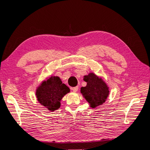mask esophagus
I'll list each match as a JSON object with an SVG mask.
<instances>
[{
  "label": "esophagus",
  "mask_w": 150,
  "mask_h": 150,
  "mask_svg": "<svg viewBox=\"0 0 150 150\" xmlns=\"http://www.w3.org/2000/svg\"><path fill=\"white\" fill-rule=\"evenodd\" d=\"M78 88H79V87H78V86H76V87H74V88H72V91H73V92L76 93V92H77V91H78Z\"/></svg>",
  "instance_id": "34e87169"
}]
</instances>
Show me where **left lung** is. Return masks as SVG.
Wrapping results in <instances>:
<instances>
[{"instance_id": "1", "label": "left lung", "mask_w": 150, "mask_h": 150, "mask_svg": "<svg viewBox=\"0 0 150 150\" xmlns=\"http://www.w3.org/2000/svg\"><path fill=\"white\" fill-rule=\"evenodd\" d=\"M84 81L87 83L85 87L81 88V93L87 101L90 107L95 108L105 103L110 91L106 83L93 72L84 76Z\"/></svg>"}]
</instances>
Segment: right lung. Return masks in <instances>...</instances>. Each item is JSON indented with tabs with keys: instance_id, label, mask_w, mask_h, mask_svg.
Here are the masks:
<instances>
[{
	"instance_id": "right-lung-1",
	"label": "right lung",
	"mask_w": 150,
	"mask_h": 150,
	"mask_svg": "<svg viewBox=\"0 0 150 150\" xmlns=\"http://www.w3.org/2000/svg\"><path fill=\"white\" fill-rule=\"evenodd\" d=\"M69 92L59 77L51 76L38 86L35 95L39 103L52 112L60 108L62 98Z\"/></svg>"
}]
</instances>
